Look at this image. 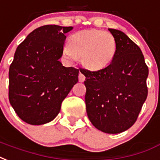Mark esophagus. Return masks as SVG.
I'll use <instances>...</instances> for the list:
<instances>
[{"label": "esophagus", "mask_w": 160, "mask_h": 160, "mask_svg": "<svg viewBox=\"0 0 160 160\" xmlns=\"http://www.w3.org/2000/svg\"><path fill=\"white\" fill-rule=\"evenodd\" d=\"M85 80H86V77H85V75H84L81 72H80V74H79V81H80V82H83Z\"/></svg>", "instance_id": "esophagus-1"}]
</instances>
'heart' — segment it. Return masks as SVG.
Returning a JSON list of instances; mask_svg holds the SVG:
<instances>
[{"label":"heart","mask_w":160,"mask_h":160,"mask_svg":"<svg viewBox=\"0 0 160 160\" xmlns=\"http://www.w3.org/2000/svg\"><path fill=\"white\" fill-rule=\"evenodd\" d=\"M117 41L110 32L100 29H87L69 36L63 55L70 60L80 59L87 69L99 71L107 68L114 59Z\"/></svg>","instance_id":"b5f03b06"}]
</instances>
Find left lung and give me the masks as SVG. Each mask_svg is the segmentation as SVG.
Masks as SVG:
<instances>
[{
	"instance_id": "left-lung-1",
	"label": "left lung",
	"mask_w": 160,
	"mask_h": 160,
	"mask_svg": "<svg viewBox=\"0 0 160 160\" xmlns=\"http://www.w3.org/2000/svg\"><path fill=\"white\" fill-rule=\"evenodd\" d=\"M117 41L113 62L99 71L80 68L86 76V112L99 131L116 134L137 121L148 96V68L142 51L122 31L108 29Z\"/></svg>"
}]
</instances>
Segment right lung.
Here are the masks:
<instances>
[{
    "instance_id": "1",
    "label": "right lung",
    "mask_w": 160,
    "mask_h": 160,
    "mask_svg": "<svg viewBox=\"0 0 160 160\" xmlns=\"http://www.w3.org/2000/svg\"><path fill=\"white\" fill-rule=\"evenodd\" d=\"M73 27L44 25L17 47L9 68V101L18 116L43 125L58 114L61 104L78 82L79 69L62 66L65 34Z\"/></svg>"
}]
</instances>
